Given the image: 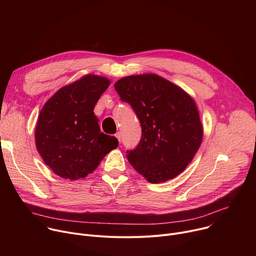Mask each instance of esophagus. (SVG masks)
<instances>
[{
	"label": "esophagus",
	"mask_w": 256,
	"mask_h": 256,
	"mask_svg": "<svg viewBox=\"0 0 256 256\" xmlns=\"http://www.w3.org/2000/svg\"><path fill=\"white\" fill-rule=\"evenodd\" d=\"M116 138L118 140V142H120V140H122V132H116Z\"/></svg>",
	"instance_id": "34e87169"
}]
</instances>
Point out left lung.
<instances>
[{"label": "left lung", "mask_w": 256, "mask_h": 256, "mask_svg": "<svg viewBox=\"0 0 256 256\" xmlns=\"http://www.w3.org/2000/svg\"><path fill=\"white\" fill-rule=\"evenodd\" d=\"M114 88L130 104L142 126L136 148L126 152L130 165L151 184L168 181L184 171L204 132L194 100L155 74L122 78Z\"/></svg>", "instance_id": "left-lung-1"}]
</instances>
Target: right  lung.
<instances>
[{
    "instance_id": "add662e5",
    "label": "right lung",
    "mask_w": 256,
    "mask_h": 256,
    "mask_svg": "<svg viewBox=\"0 0 256 256\" xmlns=\"http://www.w3.org/2000/svg\"><path fill=\"white\" fill-rule=\"evenodd\" d=\"M109 85L107 78L89 74L60 88L44 105L35 128L36 149L58 176L84 178L118 146L116 136L101 132L94 114Z\"/></svg>"
}]
</instances>
